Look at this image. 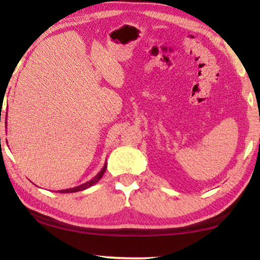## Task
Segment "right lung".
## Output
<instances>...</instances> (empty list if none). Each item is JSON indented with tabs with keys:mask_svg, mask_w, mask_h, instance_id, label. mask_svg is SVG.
<instances>
[{
	"mask_svg": "<svg viewBox=\"0 0 260 260\" xmlns=\"http://www.w3.org/2000/svg\"><path fill=\"white\" fill-rule=\"evenodd\" d=\"M106 168H107V165H106V162H105V165H104V167H102V170L99 172L96 175H95V177L92 179V180L87 181V182H85V184L78 186V187H73V188H68V189H62V191H60V193H74V192L83 191V189H87V188L92 187L94 184H96V182L100 180V179L102 178V175L105 174Z\"/></svg>",
	"mask_w": 260,
	"mask_h": 260,
	"instance_id": "obj_1",
	"label": "right lung"
}]
</instances>
